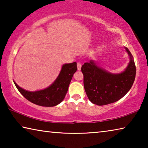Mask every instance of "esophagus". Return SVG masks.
<instances>
[{"mask_svg":"<svg viewBox=\"0 0 148 148\" xmlns=\"http://www.w3.org/2000/svg\"><path fill=\"white\" fill-rule=\"evenodd\" d=\"M77 70H78V71H80V70H81V68H82V64L80 63V62H77Z\"/></svg>","mask_w":148,"mask_h":148,"instance_id":"esophagus-1","label":"esophagus"}]
</instances>
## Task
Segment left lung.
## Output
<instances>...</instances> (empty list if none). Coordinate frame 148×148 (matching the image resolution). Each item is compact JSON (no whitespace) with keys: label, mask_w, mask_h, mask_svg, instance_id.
Returning a JSON list of instances; mask_svg holds the SVG:
<instances>
[{"label":"left lung","mask_w":148,"mask_h":148,"mask_svg":"<svg viewBox=\"0 0 148 148\" xmlns=\"http://www.w3.org/2000/svg\"><path fill=\"white\" fill-rule=\"evenodd\" d=\"M129 62L123 71L113 74L99 66L93 60L85 62L82 66L84 89L92 104L103 106L121 99L131 89L136 76L133 57L125 47Z\"/></svg>","instance_id":"left-lung-1"}]
</instances>
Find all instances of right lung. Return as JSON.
<instances>
[{
    "mask_svg": "<svg viewBox=\"0 0 148 148\" xmlns=\"http://www.w3.org/2000/svg\"><path fill=\"white\" fill-rule=\"evenodd\" d=\"M77 71V63L64 64L56 79L49 87L36 91H29L14 83L18 91L30 102L42 106L51 107L58 105L63 101L68 91L74 74Z\"/></svg>",
    "mask_w": 148,
    "mask_h": 148,
    "instance_id": "right-lung-1",
    "label": "right lung"
}]
</instances>
